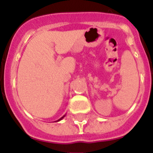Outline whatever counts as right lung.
Wrapping results in <instances>:
<instances>
[{"mask_svg": "<svg viewBox=\"0 0 153 153\" xmlns=\"http://www.w3.org/2000/svg\"><path fill=\"white\" fill-rule=\"evenodd\" d=\"M64 117H65V115H64V116H63V117H62L60 118V119H59V120H58V121H61V120H62V119H63V118Z\"/></svg>", "mask_w": 153, "mask_h": 153, "instance_id": "right-lung-1", "label": "right lung"}]
</instances>
